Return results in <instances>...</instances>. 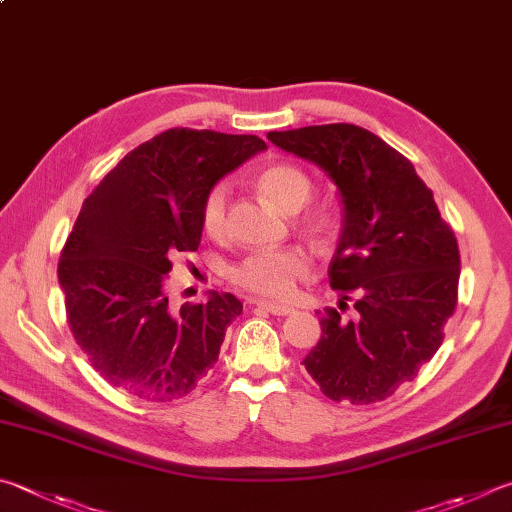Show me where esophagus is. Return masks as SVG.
<instances>
[{
    "instance_id": "1",
    "label": "esophagus",
    "mask_w": 512,
    "mask_h": 512,
    "mask_svg": "<svg viewBox=\"0 0 512 512\" xmlns=\"http://www.w3.org/2000/svg\"><path fill=\"white\" fill-rule=\"evenodd\" d=\"M251 303L265 308L267 312H272V315H276V317H285L292 312V306H288V303H274V301H265V299H254Z\"/></svg>"
}]
</instances>
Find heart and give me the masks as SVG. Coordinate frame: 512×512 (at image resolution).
<instances>
[{
	"instance_id": "heart-1",
	"label": "heart",
	"mask_w": 512,
	"mask_h": 512,
	"mask_svg": "<svg viewBox=\"0 0 512 512\" xmlns=\"http://www.w3.org/2000/svg\"><path fill=\"white\" fill-rule=\"evenodd\" d=\"M263 195L276 209L283 213H297L310 202L315 184L303 173L299 166L274 164L267 166L258 177ZM227 206H229V186L215 184L202 200L200 222L202 229L211 238L227 236ZM308 227L315 233L328 229V218L324 213H312L306 218ZM310 272V254L299 245H288L279 249H261L242 258L231 270V281L238 283L261 297H285L297 283Z\"/></svg>"
}]
</instances>
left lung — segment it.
Segmentation results:
<instances>
[{
	"label": "left lung",
	"instance_id": "1",
	"mask_svg": "<svg viewBox=\"0 0 512 512\" xmlns=\"http://www.w3.org/2000/svg\"><path fill=\"white\" fill-rule=\"evenodd\" d=\"M267 139L324 170L344 211L328 276L339 309L353 298L356 317L326 308L303 366L335 402L389 398L443 344L461 274L454 231L414 164L360 125H308Z\"/></svg>",
	"mask_w": 512,
	"mask_h": 512
}]
</instances>
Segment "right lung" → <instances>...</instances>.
<instances>
[{
  "instance_id": "add662e5",
  "label": "right lung",
  "mask_w": 512,
  "mask_h": 512,
  "mask_svg": "<svg viewBox=\"0 0 512 512\" xmlns=\"http://www.w3.org/2000/svg\"><path fill=\"white\" fill-rule=\"evenodd\" d=\"M267 146L173 128L128 152L83 202L58 263L69 328L103 380L146 402L191 393L242 312L229 292L168 303L173 258L200 247L202 200Z\"/></svg>"
}]
</instances>
